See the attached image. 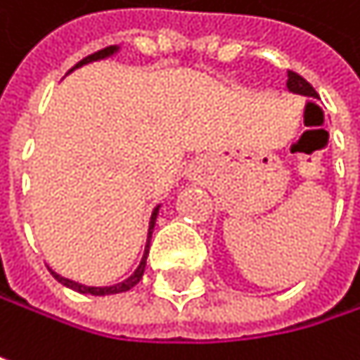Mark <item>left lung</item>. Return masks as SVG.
Instances as JSON below:
<instances>
[{
	"mask_svg": "<svg viewBox=\"0 0 360 360\" xmlns=\"http://www.w3.org/2000/svg\"><path fill=\"white\" fill-rule=\"evenodd\" d=\"M288 89L292 94H300V96H309V98H319V94L313 89V85L304 77L294 72V70H288Z\"/></svg>",
	"mask_w": 360,
	"mask_h": 360,
	"instance_id": "8db88e82",
	"label": "left lung"
}]
</instances>
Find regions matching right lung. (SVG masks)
Here are the masks:
<instances>
[{
  "label": "right lung",
  "mask_w": 360,
  "mask_h": 360,
  "mask_svg": "<svg viewBox=\"0 0 360 360\" xmlns=\"http://www.w3.org/2000/svg\"><path fill=\"white\" fill-rule=\"evenodd\" d=\"M118 47L116 45H110V47H104V49H100V51H96V53H91V56H87V58H83L75 68H79V66H83V64H87V62H94V60H102V58H108L112 56L114 51H116ZM72 68V70H75ZM158 208L160 206H156L154 208V212H152V219H150V231H148V244H146V252H143V258H141V262H139V266L135 269V273L129 277V279H124V281H120V283H116V285H106V288H91V285H83V283H77V281H72V279H66V277H62V275H58L56 271H51V275L62 283V285H66V288H70V290H75V292H81V294H91V296H108V294H120V292H127V290H131L133 285H137L139 281H141V275H143V271H146V258H148V252H150V240H152V231H154V225H156V214H158Z\"/></svg>",
  "instance_id": "1"
}]
</instances>
